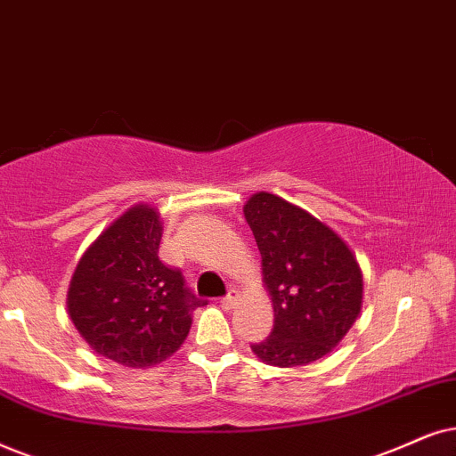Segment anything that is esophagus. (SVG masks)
Returning <instances> with one entry per match:
<instances>
[{
    "mask_svg": "<svg viewBox=\"0 0 456 456\" xmlns=\"http://www.w3.org/2000/svg\"><path fill=\"white\" fill-rule=\"evenodd\" d=\"M238 301H240V292L238 290H229L227 297L221 298L224 309H233L235 305H238Z\"/></svg>",
    "mask_w": 456,
    "mask_h": 456,
    "instance_id": "esophagus-1",
    "label": "esophagus"
}]
</instances>
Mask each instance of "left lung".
Returning a JSON list of instances; mask_svg holds the SVG:
<instances>
[{
  "label": "left lung",
  "instance_id": "1",
  "mask_svg": "<svg viewBox=\"0 0 456 456\" xmlns=\"http://www.w3.org/2000/svg\"><path fill=\"white\" fill-rule=\"evenodd\" d=\"M244 216L275 314L269 337L250 347L269 366H307L330 354L360 315V263L334 229L280 195H250Z\"/></svg>",
  "mask_w": 456,
  "mask_h": 456
}]
</instances>
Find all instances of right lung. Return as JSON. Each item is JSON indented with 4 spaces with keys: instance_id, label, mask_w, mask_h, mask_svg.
Wrapping results in <instances>:
<instances>
[{
    "instance_id": "obj_1",
    "label": "right lung",
    "mask_w": 456,
    "mask_h": 456,
    "mask_svg": "<svg viewBox=\"0 0 456 456\" xmlns=\"http://www.w3.org/2000/svg\"><path fill=\"white\" fill-rule=\"evenodd\" d=\"M161 218L136 204L88 246L73 271L67 311L96 354L128 368L161 364L185 343L204 305L178 269L159 261Z\"/></svg>"
}]
</instances>
